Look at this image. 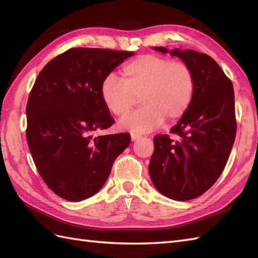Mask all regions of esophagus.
Listing matches in <instances>:
<instances>
[{"mask_svg":"<svg viewBox=\"0 0 258 258\" xmlns=\"http://www.w3.org/2000/svg\"><path fill=\"white\" fill-rule=\"evenodd\" d=\"M140 139H141V136L138 135V134H132V135H131V140H132V141H138Z\"/></svg>","mask_w":258,"mask_h":258,"instance_id":"34e87169","label":"esophagus"}]
</instances>
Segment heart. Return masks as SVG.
<instances>
[{
  "label": "heart",
  "mask_w": 258,
  "mask_h": 258,
  "mask_svg": "<svg viewBox=\"0 0 258 258\" xmlns=\"http://www.w3.org/2000/svg\"><path fill=\"white\" fill-rule=\"evenodd\" d=\"M122 79L108 75L101 86L104 105L112 114H127L141 96L142 108L119 120L120 130L144 134L160 127L164 119L177 120L187 112L196 81L186 63L153 55L136 57L122 68Z\"/></svg>",
  "instance_id": "heart-1"
}]
</instances>
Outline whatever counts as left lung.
I'll list each match as a JSON object with an SVG mask.
<instances>
[{
	"mask_svg": "<svg viewBox=\"0 0 258 258\" xmlns=\"http://www.w3.org/2000/svg\"><path fill=\"white\" fill-rule=\"evenodd\" d=\"M153 50L177 56L195 76V95L167 135L154 138L149 172L155 188L175 201L196 199L211 188L225 167L236 135L234 89L223 70L207 54L193 50Z\"/></svg>",
	"mask_w": 258,
	"mask_h": 258,
	"instance_id": "obj_1",
	"label": "left lung"
}]
</instances>
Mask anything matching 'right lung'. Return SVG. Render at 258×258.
I'll return each mask as SVG.
<instances>
[{"label": "right lung", "instance_id": "obj_1", "mask_svg": "<svg viewBox=\"0 0 258 258\" xmlns=\"http://www.w3.org/2000/svg\"><path fill=\"white\" fill-rule=\"evenodd\" d=\"M134 52L76 47L43 69L26 105V140L45 184L64 200L96 194L114 161L131 143L128 133L93 138L114 118L104 105L101 86Z\"/></svg>", "mask_w": 258, "mask_h": 258}]
</instances>
